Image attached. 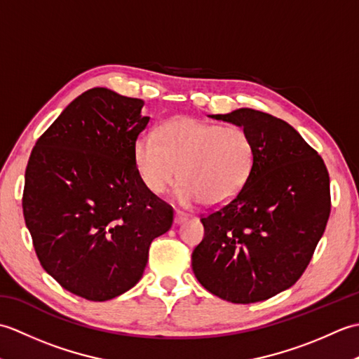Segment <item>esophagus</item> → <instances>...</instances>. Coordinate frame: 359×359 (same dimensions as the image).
Wrapping results in <instances>:
<instances>
[{
  "label": "esophagus",
  "mask_w": 359,
  "mask_h": 359,
  "mask_svg": "<svg viewBox=\"0 0 359 359\" xmlns=\"http://www.w3.org/2000/svg\"><path fill=\"white\" fill-rule=\"evenodd\" d=\"M187 219H188V217H187L185 215H182V212H175V215H174V224H175V225H182V224L185 222Z\"/></svg>",
  "instance_id": "34e87169"
}]
</instances>
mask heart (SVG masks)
<instances>
[{
	"label": "heart",
	"instance_id": "obj_1",
	"mask_svg": "<svg viewBox=\"0 0 359 359\" xmlns=\"http://www.w3.org/2000/svg\"><path fill=\"white\" fill-rule=\"evenodd\" d=\"M255 142L242 126H220L197 118H175L160 139L140 135L134 160L143 185L160 194L177 177L175 199L184 207L205 202L219 207L233 201L253 171Z\"/></svg>",
	"mask_w": 359,
	"mask_h": 359
}]
</instances>
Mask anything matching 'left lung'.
Masks as SVG:
<instances>
[{
  "mask_svg": "<svg viewBox=\"0 0 359 359\" xmlns=\"http://www.w3.org/2000/svg\"><path fill=\"white\" fill-rule=\"evenodd\" d=\"M211 118L242 126L256 157L233 201L203 216L193 271L210 293L234 304L265 301L307 269L330 216L324 160L287 121L241 108Z\"/></svg>",
  "mask_w": 359,
  "mask_h": 359,
  "instance_id": "1",
  "label": "left lung"
}]
</instances>
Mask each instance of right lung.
<instances>
[{"label": "right lung", "instance_id": "1", "mask_svg": "<svg viewBox=\"0 0 359 359\" xmlns=\"http://www.w3.org/2000/svg\"><path fill=\"white\" fill-rule=\"evenodd\" d=\"M144 102L94 88L36 140L22 215L43 269L88 301H108L143 276L172 208L143 185L134 160Z\"/></svg>", "mask_w": 359, "mask_h": 359}]
</instances>
